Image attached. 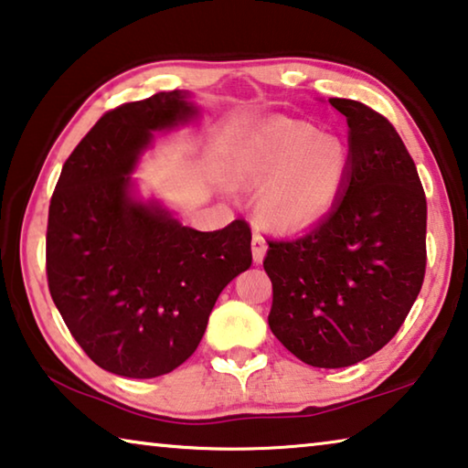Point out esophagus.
I'll list each match as a JSON object with an SVG mask.
<instances>
[{
	"mask_svg": "<svg viewBox=\"0 0 468 468\" xmlns=\"http://www.w3.org/2000/svg\"><path fill=\"white\" fill-rule=\"evenodd\" d=\"M266 254V239L262 237V233L254 229V237H251V256H254V262H262Z\"/></svg>",
	"mask_w": 468,
	"mask_h": 468,
	"instance_id": "obj_1",
	"label": "esophagus"
}]
</instances>
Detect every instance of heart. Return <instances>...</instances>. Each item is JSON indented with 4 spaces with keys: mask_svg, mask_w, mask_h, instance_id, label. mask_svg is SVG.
<instances>
[{
    "mask_svg": "<svg viewBox=\"0 0 468 468\" xmlns=\"http://www.w3.org/2000/svg\"><path fill=\"white\" fill-rule=\"evenodd\" d=\"M235 183L262 187L261 214L272 229H300L333 210L350 179V152L306 122L277 118L229 154Z\"/></svg>",
    "mask_w": 468,
    "mask_h": 468,
    "instance_id": "heart-1",
    "label": "heart"
}]
</instances>
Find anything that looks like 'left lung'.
<instances>
[{
	"instance_id": "left-lung-1",
	"label": "left lung",
	"mask_w": 468,
	"mask_h": 468,
	"mask_svg": "<svg viewBox=\"0 0 468 468\" xmlns=\"http://www.w3.org/2000/svg\"><path fill=\"white\" fill-rule=\"evenodd\" d=\"M350 127V179L329 217L269 239V327L295 358L341 368L389 344L427 266V199L414 160L388 118L331 98Z\"/></svg>"
}]
</instances>
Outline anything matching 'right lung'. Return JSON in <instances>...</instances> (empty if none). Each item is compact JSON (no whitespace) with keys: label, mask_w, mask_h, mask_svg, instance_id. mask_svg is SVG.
<instances>
[{"label":"right lung","mask_w":468,"mask_h":468,"mask_svg":"<svg viewBox=\"0 0 468 468\" xmlns=\"http://www.w3.org/2000/svg\"><path fill=\"white\" fill-rule=\"evenodd\" d=\"M196 112L181 91L110 110L64 162L49 202L51 300L89 358L131 379L181 367L222 289L251 264L243 218L202 233L129 197V173L152 133Z\"/></svg>","instance_id":"1"}]
</instances>
